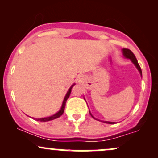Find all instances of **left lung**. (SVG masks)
<instances>
[{
  "instance_id": "obj_1",
  "label": "left lung",
  "mask_w": 158,
  "mask_h": 158,
  "mask_svg": "<svg viewBox=\"0 0 158 158\" xmlns=\"http://www.w3.org/2000/svg\"><path fill=\"white\" fill-rule=\"evenodd\" d=\"M122 50H123V56H124V57L125 58H127V59H131V61H132V62H133V64L135 65L136 68H137V70H139V73H140V75L142 76V70H141V68H140V67H139V65L138 64V61H137V59H136L135 54H134L133 52H132L131 50H129V49L123 48ZM90 115H91V117H93L94 119H97L96 118H94V117H93V115H92V114H90ZM102 122L103 123H108V124H114V123H116L115 122H108V121H102Z\"/></svg>"
}]
</instances>
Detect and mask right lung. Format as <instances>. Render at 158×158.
<instances>
[{
	"instance_id": "right-lung-1",
	"label": "right lung",
	"mask_w": 158,
	"mask_h": 158,
	"mask_svg": "<svg viewBox=\"0 0 158 158\" xmlns=\"http://www.w3.org/2000/svg\"><path fill=\"white\" fill-rule=\"evenodd\" d=\"M75 85V84H73L72 85L71 87H70V88H69L68 91L67 92L66 95H65L64 97V100H63V102H62V106L61 107V109L59 110V111L57 112V113L54 114V115H52L50 116V117H44V118H39V119H35L37 121H40V122H47V121H50V120H52V119H55L56 118H59V117H61V115H62L63 113H64V108H65V104H66V102H67V99H68V97H70V94L71 93V89Z\"/></svg>"
}]
</instances>
